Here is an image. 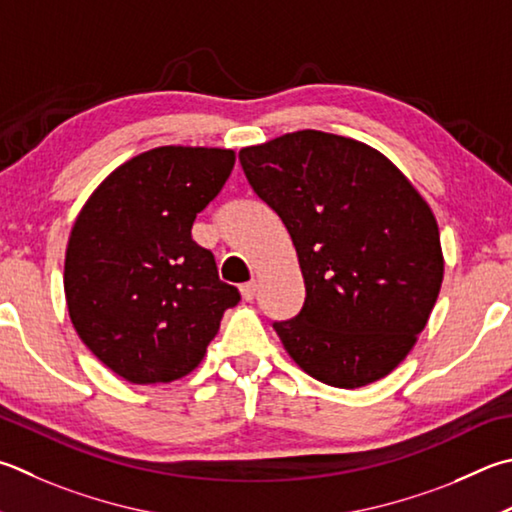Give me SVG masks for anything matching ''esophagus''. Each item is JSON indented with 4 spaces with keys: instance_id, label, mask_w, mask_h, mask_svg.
I'll list each match as a JSON object with an SVG mask.
<instances>
[{
    "instance_id": "34e87169",
    "label": "esophagus",
    "mask_w": 512,
    "mask_h": 512,
    "mask_svg": "<svg viewBox=\"0 0 512 512\" xmlns=\"http://www.w3.org/2000/svg\"><path fill=\"white\" fill-rule=\"evenodd\" d=\"M239 291H241V297H244L246 302L255 300V293H257V282H246V284H241V286H239Z\"/></svg>"
}]
</instances>
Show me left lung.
<instances>
[{
  "label": "left lung",
  "mask_w": 512,
  "mask_h": 512,
  "mask_svg": "<svg viewBox=\"0 0 512 512\" xmlns=\"http://www.w3.org/2000/svg\"><path fill=\"white\" fill-rule=\"evenodd\" d=\"M239 163L286 226L304 277L302 311L273 322L288 356L331 387L385 378L441 291V237L427 201L374 147L318 129L244 147Z\"/></svg>",
  "instance_id": "obj_1"
}]
</instances>
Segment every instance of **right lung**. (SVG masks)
<instances>
[{
    "mask_svg": "<svg viewBox=\"0 0 512 512\" xmlns=\"http://www.w3.org/2000/svg\"><path fill=\"white\" fill-rule=\"evenodd\" d=\"M235 165L219 147L165 145L116 167L82 206L64 257L73 329L116 376L172 383L206 356L239 302L192 239Z\"/></svg>",
    "mask_w": 512,
    "mask_h": 512,
    "instance_id": "1",
    "label": "right lung"
}]
</instances>
